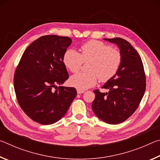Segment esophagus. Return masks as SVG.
<instances>
[{
  "label": "esophagus",
  "instance_id": "34e87169",
  "mask_svg": "<svg viewBox=\"0 0 160 160\" xmlns=\"http://www.w3.org/2000/svg\"><path fill=\"white\" fill-rule=\"evenodd\" d=\"M77 92H78V94H82V93H84L85 92V91L84 90H77Z\"/></svg>",
  "mask_w": 160,
  "mask_h": 160
}]
</instances>
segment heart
I'll return each instance as SVG.
<instances>
[{"label": "heart", "mask_w": 160, "mask_h": 160, "mask_svg": "<svg viewBox=\"0 0 160 160\" xmlns=\"http://www.w3.org/2000/svg\"><path fill=\"white\" fill-rule=\"evenodd\" d=\"M81 53L68 49L63 55V63L72 72L79 71L84 62L90 61L88 72H80L70 78V83L78 90H87L96 85L97 80L105 82L114 76L121 66V53L116 48L96 40L83 44Z\"/></svg>", "instance_id": "1"}]
</instances>
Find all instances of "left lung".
I'll return each instance as SVG.
<instances>
[{
	"instance_id": "left-lung-1",
	"label": "left lung",
	"mask_w": 160,
	"mask_h": 160,
	"mask_svg": "<svg viewBox=\"0 0 160 160\" xmlns=\"http://www.w3.org/2000/svg\"><path fill=\"white\" fill-rule=\"evenodd\" d=\"M104 40L118 46L122 60L114 76L102 86L109 92L94 91L95 99L92 108L104 122L118 124L128 119L138 107L145 91V74L141 58L128 42L119 37Z\"/></svg>"
}]
</instances>
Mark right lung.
<instances>
[{
	"label": "right lung",
	"instance_id": "add662e5",
	"mask_svg": "<svg viewBox=\"0 0 160 160\" xmlns=\"http://www.w3.org/2000/svg\"><path fill=\"white\" fill-rule=\"evenodd\" d=\"M71 42L68 37H39L24 51L16 68L14 88L18 104L40 124L49 125L60 120L77 95L74 88L56 86L69 77L63 58Z\"/></svg>",
	"mask_w": 160,
	"mask_h": 160
}]
</instances>
